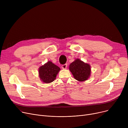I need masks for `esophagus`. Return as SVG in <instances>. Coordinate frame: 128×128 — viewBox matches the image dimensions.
Listing matches in <instances>:
<instances>
[{
	"mask_svg": "<svg viewBox=\"0 0 128 128\" xmlns=\"http://www.w3.org/2000/svg\"><path fill=\"white\" fill-rule=\"evenodd\" d=\"M67 64H63V65H62V66H61V68H62V69H64V70H65V69H66V68H67Z\"/></svg>",
	"mask_w": 128,
	"mask_h": 128,
	"instance_id": "obj_1",
	"label": "esophagus"
}]
</instances>
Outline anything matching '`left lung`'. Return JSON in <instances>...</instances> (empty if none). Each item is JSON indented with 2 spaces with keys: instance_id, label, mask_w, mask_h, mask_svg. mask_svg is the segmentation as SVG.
<instances>
[{
  "instance_id": "8db88e82",
  "label": "left lung",
  "mask_w": 128,
  "mask_h": 128,
  "mask_svg": "<svg viewBox=\"0 0 128 128\" xmlns=\"http://www.w3.org/2000/svg\"><path fill=\"white\" fill-rule=\"evenodd\" d=\"M69 70L74 78L78 82H84L88 80L91 75V66L84 63L79 58H76L70 64Z\"/></svg>"
}]
</instances>
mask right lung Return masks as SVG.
<instances>
[{
	"label": "right lung",
	"instance_id": "add662e5",
	"mask_svg": "<svg viewBox=\"0 0 128 128\" xmlns=\"http://www.w3.org/2000/svg\"><path fill=\"white\" fill-rule=\"evenodd\" d=\"M60 70L58 66L49 60L44 65L40 66L38 70L39 77L44 83H51L56 79Z\"/></svg>",
	"mask_w": 128,
	"mask_h": 128
}]
</instances>
